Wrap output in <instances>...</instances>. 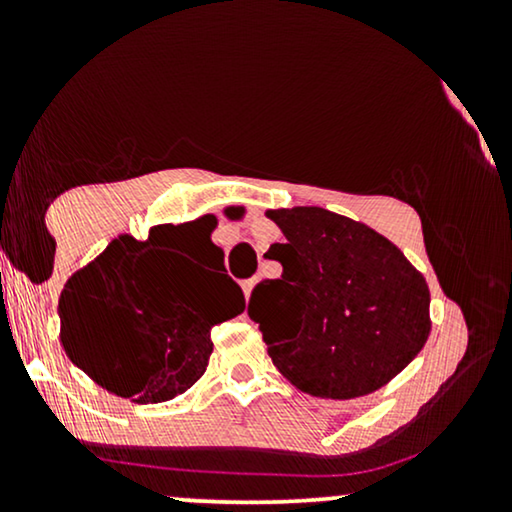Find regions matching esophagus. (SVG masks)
<instances>
[{
  "mask_svg": "<svg viewBox=\"0 0 512 512\" xmlns=\"http://www.w3.org/2000/svg\"><path fill=\"white\" fill-rule=\"evenodd\" d=\"M257 284V279H248V281H243V291H245V296H250V291H252V286Z\"/></svg>",
  "mask_w": 512,
  "mask_h": 512,
  "instance_id": "obj_1",
  "label": "esophagus"
}]
</instances>
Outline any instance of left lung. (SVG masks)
I'll return each instance as SVG.
<instances>
[{
  "instance_id": "8db88e82",
  "label": "left lung",
  "mask_w": 512,
  "mask_h": 512,
  "mask_svg": "<svg viewBox=\"0 0 512 512\" xmlns=\"http://www.w3.org/2000/svg\"><path fill=\"white\" fill-rule=\"evenodd\" d=\"M267 216L286 236L267 250L281 276L252 289L248 315L274 366L315 397L380 390L424 349L431 332L426 279L397 245L354 219L320 207ZM252 300L289 304L290 330L276 331L252 314Z\"/></svg>"
}]
</instances>
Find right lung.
I'll return each mask as SVG.
<instances>
[{"label":"right lung","mask_w":512,"mask_h":512,"mask_svg":"<svg viewBox=\"0 0 512 512\" xmlns=\"http://www.w3.org/2000/svg\"><path fill=\"white\" fill-rule=\"evenodd\" d=\"M214 216L120 236L60 296L62 346L74 366L117 397L156 404L190 390L207 370L211 327L243 313L236 281L202 289L187 272L192 248H209Z\"/></svg>","instance_id":"add662e5"}]
</instances>
